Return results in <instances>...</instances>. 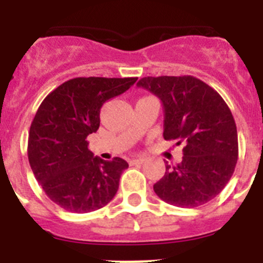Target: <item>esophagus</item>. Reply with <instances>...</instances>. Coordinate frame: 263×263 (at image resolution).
<instances>
[{
  "label": "esophagus",
  "instance_id": "34e87169",
  "mask_svg": "<svg viewBox=\"0 0 263 263\" xmlns=\"http://www.w3.org/2000/svg\"><path fill=\"white\" fill-rule=\"evenodd\" d=\"M143 162H145V159H143V158H138V159L130 160V164H142Z\"/></svg>",
  "mask_w": 263,
  "mask_h": 263
}]
</instances>
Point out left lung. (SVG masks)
<instances>
[{
  "label": "left lung",
  "mask_w": 263,
  "mask_h": 263,
  "mask_svg": "<svg viewBox=\"0 0 263 263\" xmlns=\"http://www.w3.org/2000/svg\"><path fill=\"white\" fill-rule=\"evenodd\" d=\"M138 87L158 96L164 108L163 138L184 143L183 160L167 164L154 191L183 208L203 205L232 178L238 159V138L232 111L220 95L194 76H147Z\"/></svg>",
  "instance_id": "obj_1"
}]
</instances>
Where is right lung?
<instances>
[{
    "instance_id": "add662e5",
    "label": "right lung",
    "mask_w": 263,
    "mask_h": 263,
    "mask_svg": "<svg viewBox=\"0 0 263 263\" xmlns=\"http://www.w3.org/2000/svg\"><path fill=\"white\" fill-rule=\"evenodd\" d=\"M137 78H75L60 84L39 105L29 132L27 155L45 194L63 210L88 213L115 197L129 167L122 158L103 160L88 150L100 126V110Z\"/></svg>"
}]
</instances>
